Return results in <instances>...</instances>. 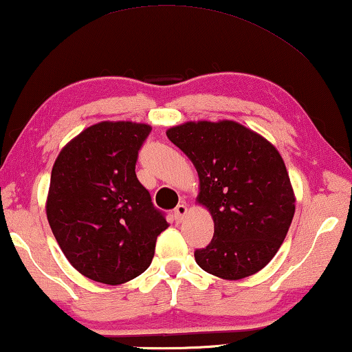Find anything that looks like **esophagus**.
<instances>
[{"instance_id":"1","label":"esophagus","mask_w":352,"mask_h":352,"mask_svg":"<svg viewBox=\"0 0 352 352\" xmlns=\"http://www.w3.org/2000/svg\"><path fill=\"white\" fill-rule=\"evenodd\" d=\"M186 214H188V206L185 204V202H182V204H178L175 207V219L178 221H182L183 219H185Z\"/></svg>"}]
</instances>
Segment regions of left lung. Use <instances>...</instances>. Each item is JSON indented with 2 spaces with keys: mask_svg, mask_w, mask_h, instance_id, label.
Instances as JSON below:
<instances>
[{
  "mask_svg": "<svg viewBox=\"0 0 352 352\" xmlns=\"http://www.w3.org/2000/svg\"><path fill=\"white\" fill-rule=\"evenodd\" d=\"M199 177L196 202L210 212L214 237L195 252L206 273L237 280L273 260L295 214V192L276 146L231 120L188 121L166 131Z\"/></svg>",
  "mask_w": 352,
  "mask_h": 352,
  "instance_id": "8db88e82",
  "label": "left lung"
}]
</instances>
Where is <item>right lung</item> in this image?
<instances>
[{
    "label": "right lung",
    "mask_w": 352,
    "mask_h": 352,
    "mask_svg": "<svg viewBox=\"0 0 352 352\" xmlns=\"http://www.w3.org/2000/svg\"><path fill=\"white\" fill-rule=\"evenodd\" d=\"M151 126L102 121L72 138L54 162L49 226L70 265L89 279L120 285L140 276L169 228L135 175Z\"/></svg>",
    "instance_id": "obj_1"
}]
</instances>
